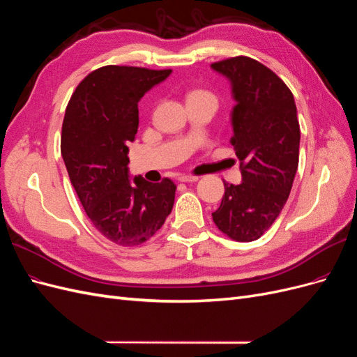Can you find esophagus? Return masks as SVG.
<instances>
[{
	"label": "esophagus",
	"instance_id": "obj_1",
	"mask_svg": "<svg viewBox=\"0 0 357 357\" xmlns=\"http://www.w3.org/2000/svg\"><path fill=\"white\" fill-rule=\"evenodd\" d=\"M197 179H199V176H195V175H179L178 176L179 182H195Z\"/></svg>",
	"mask_w": 357,
	"mask_h": 357
}]
</instances>
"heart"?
<instances>
[{
	"label": "heart",
	"mask_w": 357,
	"mask_h": 357,
	"mask_svg": "<svg viewBox=\"0 0 357 357\" xmlns=\"http://www.w3.org/2000/svg\"><path fill=\"white\" fill-rule=\"evenodd\" d=\"M213 100L216 102L215 95L209 90H203V89H197V90H191L188 93V100Z\"/></svg>",
	"instance_id": "heart-1"
}]
</instances>
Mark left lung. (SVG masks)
I'll use <instances>...</instances> for the list:
<instances>
[{
    "label": "left lung",
    "instance_id": "8db88e82",
    "mask_svg": "<svg viewBox=\"0 0 357 357\" xmlns=\"http://www.w3.org/2000/svg\"><path fill=\"white\" fill-rule=\"evenodd\" d=\"M212 68L233 84L231 144L243 178L238 185L224 181L212 218L227 237L254 241L280 215L292 188L300 158L295 100L283 79L252 57H229Z\"/></svg>",
    "mask_w": 357,
    "mask_h": 357
}]
</instances>
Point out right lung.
Returning <instances> with one entry per match:
<instances>
[{"label": "right lung", "mask_w": 357, "mask_h": 357, "mask_svg": "<svg viewBox=\"0 0 357 357\" xmlns=\"http://www.w3.org/2000/svg\"><path fill=\"white\" fill-rule=\"evenodd\" d=\"M172 70L107 65L77 86L62 123L61 153L73 187L98 231L120 246L151 238L172 212L176 185L163 178L129 181V142L137 102Z\"/></svg>", "instance_id": "obj_1"}]
</instances>
